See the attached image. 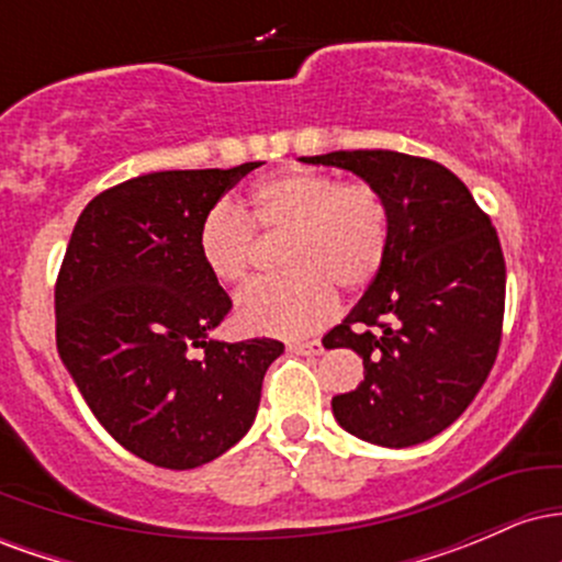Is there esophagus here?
<instances>
[{
    "instance_id": "1",
    "label": "esophagus",
    "mask_w": 562,
    "mask_h": 562,
    "mask_svg": "<svg viewBox=\"0 0 562 562\" xmlns=\"http://www.w3.org/2000/svg\"><path fill=\"white\" fill-rule=\"evenodd\" d=\"M290 348L299 353H306V357H317V353L325 351V346H322V340H293Z\"/></svg>"
}]
</instances>
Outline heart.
<instances>
[{
  "instance_id": "obj_1",
  "label": "heart",
  "mask_w": 562,
  "mask_h": 562,
  "mask_svg": "<svg viewBox=\"0 0 562 562\" xmlns=\"http://www.w3.org/2000/svg\"><path fill=\"white\" fill-rule=\"evenodd\" d=\"M263 240H285V280L267 282L237 303L248 333L299 335L338 308V290H364L383 269L391 211L367 179L288 169L250 187L240 205L222 200L203 216L198 254L218 285L243 288L259 269Z\"/></svg>"
}]
</instances>
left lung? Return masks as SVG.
<instances>
[{
  "mask_svg": "<svg viewBox=\"0 0 562 562\" xmlns=\"http://www.w3.org/2000/svg\"><path fill=\"white\" fill-rule=\"evenodd\" d=\"M301 160L359 173L391 211L383 269L325 335L327 348H353L364 362L362 383L333 398L335 420L378 447L428 441L468 409L499 353V235L465 182L430 158L338 150Z\"/></svg>",
  "mask_w": 562,
  "mask_h": 562,
  "instance_id": "left-lung-1",
  "label": "left lung"
}]
</instances>
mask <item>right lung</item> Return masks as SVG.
Listing matches in <instances>:
<instances>
[{"label":"right lung","mask_w":562,"mask_h":562,"mask_svg":"<svg viewBox=\"0 0 562 562\" xmlns=\"http://www.w3.org/2000/svg\"><path fill=\"white\" fill-rule=\"evenodd\" d=\"M259 166L156 171L108 187L81 211L63 256L57 351L102 428L158 468L190 470L235 447L285 348L209 338L232 301L200 261V222Z\"/></svg>","instance_id":"1"}]
</instances>
